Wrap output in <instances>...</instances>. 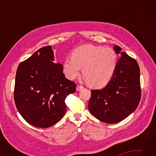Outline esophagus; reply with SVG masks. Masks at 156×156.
Returning <instances> with one entry per match:
<instances>
[{
  "mask_svg": "<svg viewBox=\"0 0 156 156\" xmlns=\"http://www.w3.org/2000/svg\"><path fill=\"white\" fill-rule=\"evenodd\" d=\"M83 89V87L81 85H77V87H76V90L77 91H80L81 89Z\"/></svg>",
  "mask_w": 156,
  "mask_h": 156,
  "instance_id": "obj_1",
  "label": "esophagus"
}]
</instances>
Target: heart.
Returning a JSON list of instances; mask_svg holds the SVG:
<instances>
[{"instance_id": "1", "label": "heart", "mask_w": 156, "mask_h": 156, "mask_svg": "<svg viewBox=\"0 0 156 156\" xmlns=\"http://www.w3.org/2000/svg\"><path fill=\"white\" fill-rule=\"evenodd\" d=\"M118 58L109 47L84 44L72 52L63 63V72L73 80L80 75L81 69L84 78L92 87L99 88L112 80L117 67Z\"/></svg>"}]
</instances>
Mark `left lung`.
<instances>
[{"label":"left lung","instance_id":"1","mask_svg":"<svg viewBox=\"0 0 156 156\" xmlns=\"http://www.w3.org/2000/svg\"><path fill=\"white\" fill-rule=\"evenodd\" d=\"M121 57L115 72L107 86L91 90L88 107L97 119L103 122H119L136 109L141 98L140 68L136 60L119 46L113 47Z\"/></svg>","mask_w":156,"mask_h":156}]
</instances>
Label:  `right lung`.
<instances>
[{
  "mask_svg": "<svg viewBox=\"0 0 156 156\" xmlns=\"http://www.w3.org/2000/svg\"><path fill=\"white\" fill-rule=\"evenodd\" d=\"M51 46L39 49L17 68L14 101L18 112L36 127L47 128L61 120L65 100L76 84L65 78L60 63H55Z\"/></svg>",
  "mask_w": 156,
  "mask_h": 156,
  "instance_id": "add662e5",
  "label": "right lung"
}]
</instances>
